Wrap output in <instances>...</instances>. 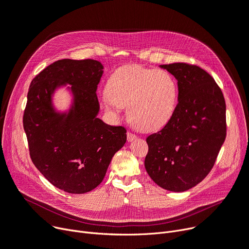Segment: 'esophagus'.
<instances>
[{
    "mask_svg": "<svg viewBox=\"0 0 249 249\" xmlns=\"http://www.w3.org/2000/svg\"><path fill=\"white\" fill-rule=\"evenodd\" d=\"M126 137H127V141H128V142H132V141H134V140H136V139L138 138L135 134H133V133H131V132H127V133H126Z\"/></svg>",
    "mask_w": 249,
    "mask_h": 249,
    "instance_id": "34e87169",
    "label": "esophagus"
}]
</instances>
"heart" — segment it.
<instances>
[{
	"instance_id": "b5f03b06",
	"label": "heart",
	"mask_w": 249,
	"mask_h": 249,
	"mask_svg": "<svg viewBox=\"0 0 249 249\" xmlns=\"http://www.w3.org/2000/svg\"><path fill=\"white\" fill-rule=\"evenodd\" d=\"M178 98L173 76L164 70L124 66L110 75L103 94L105 108L116 113L127 106V117L137 128L158 131L172 118Z\"/></svg>"
}]
</instances>
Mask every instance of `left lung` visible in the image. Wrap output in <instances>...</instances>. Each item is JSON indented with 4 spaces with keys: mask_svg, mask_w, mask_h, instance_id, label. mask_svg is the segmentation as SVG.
Masks as SVG:
<instances>
[{
    "mask_svg": "<svg viewBox=\"0 0 249 249\" xmlns=\"http://www.w3.org/2000/svg\"><path fill=\"white\" fill-rule=\"evenodd\" d=\"M177 80L178 103L170 122L146 141L145 168L160 187L184 192L214 166L226 138V103L205 70L196 65H161Z\"/></svg>",
    "mask_w": 249,
    "mask_h": 249,
    "instance_id": "left-lung-1",
    "label": "left lung"
}]
</instances>
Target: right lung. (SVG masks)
<instances>
[{
	"label": "right lung",
	"instance_id": "obj_1",
	"mask_svg": "<svg viewBox=\"0 0 249 249\" xmlns=\"http://www.w3.org/2000/svg\"><path fill=\"white\" fill-rule=\"evenodd\" d=\"M103 66L95 60L56 61L35 77L23 115L30 158L55 187L69 194H85L98 186L114 154L126 142V129L97 117V85ZM71 85L73 105L57 113L52 94Z\"/></svg>",
	"mask_w": 249,
	"mask_h": 249
}]
</instances>
